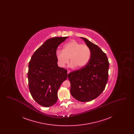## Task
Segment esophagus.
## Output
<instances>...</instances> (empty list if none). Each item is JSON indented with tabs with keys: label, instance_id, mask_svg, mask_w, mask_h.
<instances>
[{
	"label": "esophagus",
	"instance_id": "1",
	"mask_svg": "<svg viewBox=\"0 0 134 134\" xmlns=\"http://www.w3.org/2000/svg\"><path fill=\"white\" fill-rule=\"evenodd\" d=\"M70 70H68V71H67V74H69V73H70Z\"/></svg>",
	"mask_w": 134,
	"mask_h": 134
}]
</instances>
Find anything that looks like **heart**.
I'll return each mask as SVG.
<instances>
[{"label":"heart","mask_w":134,"mask_h":134,"mask_svg":"<svg viewBox=\"0 0 134 134\" xmlns=\"http://www.w3.org/2000/svg\"><path fill=\"white\" fill-rule=\"evenodd\" d=\"M91 56L88 45L72 40L65 44L63 50H58L56 53L58 65L64 67L71 60L70 66L83 68L88 63Z\"/></svg>","instance_id":"heart-1"}]
</instances>
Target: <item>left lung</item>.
<instances>
[{
    "mask_svg": "<svg viewBox=\"0 0 134 134\" xmlns=\"http://www.w3.org/2000/svg\"><path fill=\"white\" fill-rule=\"evenodd\" d=\"M81 38L90 49V61L85 67L70 72L68 77L72 96L79 102H87L97 97L105 88L108 80L109 62L99 47L86 38Z\"/></svg>",
    "mask_w": 134,
    "mask_h": 134,
    "instance_id": "1",
    "label": "left lung"
}]
</instances>
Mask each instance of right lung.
<instances>
[{"label": "right lung", "mask_w": 134, "mask_h": 134, "mask_svg": "<svg viewBox=\"0 0 134 134\" xmlns=\"http://www.w3.org/2000/svg\"><path fill=\"white\" fill-rule=\"evenodd\" d=\"M67 38L47 40L35 52L29 62L30 92L34 99L43 107H49L56 103L58 90L67 78V70L58 66L56 56L58 46Z\"/></svg>", "instance_id": "1"}]
</instances>
